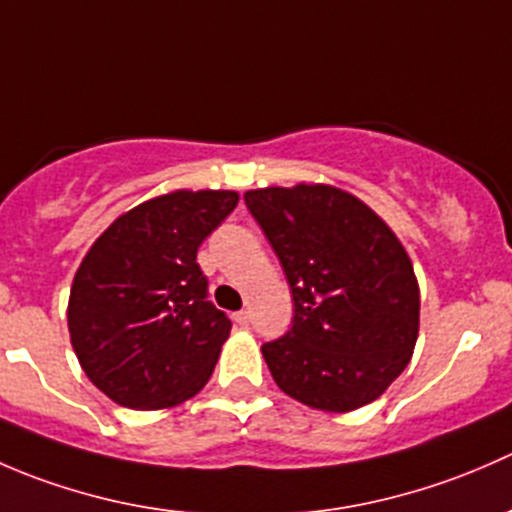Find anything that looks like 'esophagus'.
Listing matches in <instances>:
<instances>
[{
	"label": "esophagus",
	"mask_w": 512,
	"mask_h": 512,
	"mask_svg": "<svg viewBox=\"0 0 512 512\" xmlns=\"http://www.w3.org/2000/svg\"><path fill=\"white\" fill-rule=\"evenodd\" d=\"M232 319H235V322L240 324V327H247V324H250V312H245V309H242V312L232 314Z\"/></svg>",
	"instance_id": "obj_1"
}]
</instances>
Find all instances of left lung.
<instances>
[{
	"label": "left lung",
	"instance_id": "1",
	"mask_svg": "<svg viewBox=\"0 0 512 512\" xmlns=\"http://www.w3.org/2000/svg\"><path fill=\"white\" fill-rule=\"evenodd\" d=\"M292 289L289 332L262 344L282 391L319 411L379 399L418 337V282L389 225L332 185L247 190Z\"/></svg>",
	"mask_w": 512,
	"mask_h": 512
}]
</instances>
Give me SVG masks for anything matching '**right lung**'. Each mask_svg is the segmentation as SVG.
I'll use <instances>...</instances> for the list:
<instances>
[{
	"label": "right lung",
	"mask_w": 512,
	"mask_h": 512,
	"mask_svg": "<svg viewBox=\"0 0 512 512\" xmlns=\"http://www.w3.org/2000/svg\"><path fill=\"white\" fill-rule=\"evenodd\" d=\"M237 200L232 190H175L128 210L91 245L71 285V347L116 404L168 409L208 384L232 324L195 257Z\"/></svg>",
	"instance_id": "obj_1"
}]
</instances>
